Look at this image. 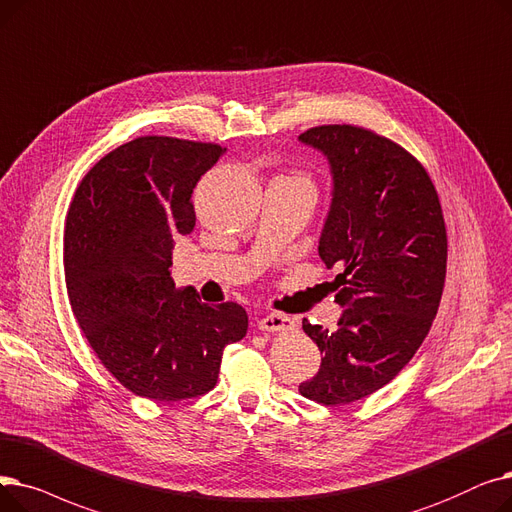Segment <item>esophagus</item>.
I'll return each instance as SVG.
<instances>
[{
    "mask_svg": "<svg viewBox=\"0 0 512 512\" xmlns=\"http://www.w3.org/2000/svg\"><path fill=\"white\" fill-rule=\"evenodd\" d=\"M258 327L266 333H287V331H294L298 327V321L294 319V316L273 312V314H266L264 319H260Z\"/></svg>",
    "mask_w": 512,
    "mask_h": 512,
    "instance_id": "obj_1",
    "label": "esophagus"
}]
</instances>
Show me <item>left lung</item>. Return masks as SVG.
<instances>
[{"mask_svg":"<svg viewBox=\"0 0 512 512\" xmlns=\"http://www.w3.org/2000/svg\"><path fill=\"white\" fill-rule=\"evenodd\" d=\"M298 141L329 164L319 256L342 271L331 281L337 329L302 323L323 360L300 394L350 404L392 381L427 337L444 291L446 225L425 168L394 141L352 125L314 127Z\"/></svg>","mask_w":512,"mask_h":512,"instance_id":"1","label":"left lung"}]
</instances>
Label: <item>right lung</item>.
<instances>
[{
  "mask_svg": "<svg viewBox=\"0 0 512 512\" xmlns=\"http://www.w3.org/2000/svg\"><path fill=\"white\" fill-rule=\"evenodd\" d=\"M227 148L139 137L97 162L70 204L64 279L72 314L104 367L135 396L177 402L216 385L227 344L248 333L239 304L208 306L170 277L191 193Z\"/></svg>",
  "mask_w": 512,
  "mask_h": 512,
  "instance_id": "right-lung-1",
  "label": "right lung"
}]
</instances>
